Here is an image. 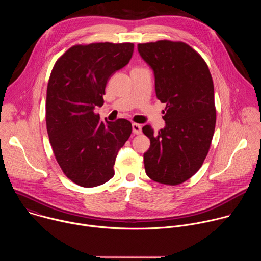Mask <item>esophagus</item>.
<instances>
[{"label":"esophagus","instance_id":"esophagus-1","mask_svg":"<svg viewBox=\"0 0 261 261\" xmlns=\"http://www.w3.org/2000/svg\"><path fill=\"white\" fill-rule=\"evenodd\" d=\"M132 131L134 134H140L141 133V126L139 124H132Z\"/></svg>","mask_w":261,"mask_h":261}]
</instances>
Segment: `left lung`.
I'll use <instances>...</instances> for the list:
<instances>
[{
  "label": "left lung",
  "instance_id": "obj_1",
  "mask_svg": "<svg viewBox=\"0 0 261 261\" xmlns=\"http://www.w3.org/2000/svg\"><path fill=\"white\" fill-rule=\"evenodd\" d=\"M155 75L157 98L166 104L165 127L142 132L151 140L143 154L145 173L155 181L178 185L201 167L211 146L216 108L214 84L204 60L184 42L160 40L137 45Z\"/></svg>",
  "mask_w": 261,
  "mask_h": 261
}]
</instances>
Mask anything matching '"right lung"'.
<instances>
[{
  "label": "right lung",
  "mask_w": 261,
  "mask_h": 261,
  "mask_svg": "<svg viewBox=\"0 0 261 261\" xmlns=\"http://www.w3.org/2000/svg\"><path fill=\"white\" fill-rule=\"evenodd\" d=\"M133 43L74 45L55 64L47 85L46 128L55 157L66 176L82 187L115 175L120 148L132 132L125 119L100 120L105 87L132 58Z\"/></svg>",
  "instance_id": "obj_1"
}]
</instances>
